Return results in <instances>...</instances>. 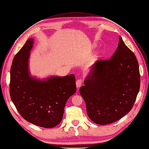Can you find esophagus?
<instances>
[{"label":"esophagus","mask_w":149,"mask_h":149,"mask_svg":"<svg viewBox=\"0 0 149 149\" xmlns=\"http://www.w3.org/2000/svg\"><path fill=\"white\" fill-rule=\"evenodd\" d=\"M82 84H83V80L81 79H78L76 82V85L77 88L80 87Z\"/></svg>","instance_id":"1"}]
</instances>
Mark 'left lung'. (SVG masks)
Wrapping results in <instances>:
<instances>
[{
  "label": "left lung",
  "mask_w": 149,
  "mask_h": 149,
  "mask_svg": "<svg viewBox=\"0 0 149 149\" xmlns=\"http://www.w3.org/2000/svg\"><path fill=\"white\" fill-rule=\"evenodd\" d=\"M84 84L80 93L94 123H114L131 110L140 89L139 67L134 54L120 36L110 59L92 65Z\"/></svg>",
  "instance_id": "1"
}]
</instances>
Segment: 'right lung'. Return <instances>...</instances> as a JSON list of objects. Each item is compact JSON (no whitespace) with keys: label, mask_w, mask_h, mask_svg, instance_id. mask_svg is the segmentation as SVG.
<instances>
[{"label":"right lung","mask_w":149,"mask_h":149,"mask_svg":"<svg viewBox=\"0 0 149 149\" xmlns=\"http://www.w3.org/2000/svg\"><path fill=\"white\" fill-rule=\"evenodd\" d=\"M34 39H29L15 55L10 69V95L27 122L52 128L62 120L68 99L76 91L75 76H50L40 80L31 76L29 61Z\"/></svg>","instance_id":"1"}]
</instances>
